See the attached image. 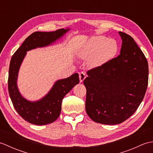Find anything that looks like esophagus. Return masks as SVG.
I'll return each mask as SVG.
<instances>
[{"label": "esophagus", "instance_id": "1", "mask_svg": "<svg viewBox=\"0 0 153 153\" xmlns=\"http://www.w3.org/2000/svg\"><path fill=\"white\" fill-rule=\"evenodd\" d=\"M79 81H80V82H82L85 79V78L86 77V75H85V74L84 73V72H80L79 74Z\"/></svg>", "mask_w": 153, "mask_h": 153}]
</instances>
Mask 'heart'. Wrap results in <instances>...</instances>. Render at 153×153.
<instances>
[{
    "label": "heart",
    "mask_w": 153,
    "mask_h": 153,
    "mask_svg": "<svg viewBox=\"0 0 153 153\" xmlns=\"http://www.w3.org/2000/svg\"><path fill=\"white\" fill-rule=\"evenodd\" d=\"M117 51L118 45L115 40L99 35L89 39L84 44L80 55L83 58L93 57V63L100 65L112 58Z\"/></svg>",
    "instance_id": "b5f03b06"
}]
</instances>
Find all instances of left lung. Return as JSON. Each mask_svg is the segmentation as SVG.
<instances>
[{
  "label": "left lung",
  "mask_w": 153,
  "mask_h": 153,
  "mask_svg": "<svg viewBox=\"0 0 153 153\" xmlns=\"http://www.w3.org/2000/svg\"><path fill=\"white\" fill-rule=\"evenodd\" d=\"M120 54L87 71L85 110L90 118L115 125L129 118L140 105L148 85V62L130 35L119 32Z\"/></svg>",
  "instance_id": "left-lung-1"
}]
</instances>
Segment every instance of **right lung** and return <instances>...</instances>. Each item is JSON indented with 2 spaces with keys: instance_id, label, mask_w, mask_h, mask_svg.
<instances>
[{
  "instance_id": "add662e5",
  "label": "right lung",
  "mask_w": 153,
  "mask_h": 153,
  "mask_svg": "<svg viewBox=\"0 0 153 153\" xmlns=\"http://www.w3.org/2000/svg\"><path fill=\"white\" fill-rule=\"evenodd\" d=\"M68 30V28L52 32H34L25 39L11 58L8 80L10 97L19 115L32 124L47 125L54 122L59 117L62 99L79 83V75L76 73L68 78L58 80L43 99L31 102L24 98L19 92L17 79L19 67L27 51L50 45L62 37Z\"/></svg>"
}]
</instances>
